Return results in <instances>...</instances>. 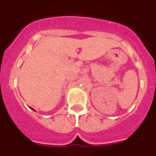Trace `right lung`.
Instances as JSON below:
<instances>
[{
    "label": "right lung",
    "mask_w": 156,
    "mask_h": 156,
    "mask_svg": "<svg viewBox=\"0 0 156 156\" xmlns=\"http://www.w3.org/2000/svg\"><path fill=\"white\" fill-rule=\"evenodd\" d=\"M31 108V109H32V110H34V111H35V110H34V108Z\"/></svg>",
    "instance_id": "add662e5"
}]
</instances>
